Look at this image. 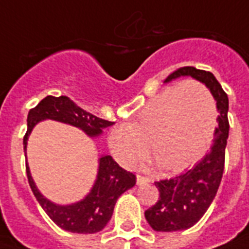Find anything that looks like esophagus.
I'll list each match as a JSON object with an SVG mask.
<instances>
[{
    "mask_svg": "<svg viewBox=\"0 0 249 249\" xmlns=\"http://www.w3.org/2000/svg\"><path fill=\"white\" fill-rule=\"evenodd\" d=\"M151 179L147 178V176H143V175H137V184L138 185H142V184H146V183H150Z\"/></svg>",
    "mask_w": 249,
    "mask_h": 249,
    "instance_id": "esophagus-1",
    "label": "esophagus"
}]
</instances>
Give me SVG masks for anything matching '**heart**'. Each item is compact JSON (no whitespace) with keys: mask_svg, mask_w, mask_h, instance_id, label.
<instances>
[{"mask_svg":"<svg viewBox=\"0 0 249 249\" xmlns=\"http://www.w3.org/2000/svg\"><path fill=\"white\" fill-rule=\"evenodd\" d=\"M217 126V106L204 83L187 79L154 95L130 124L112 129L109 145L124 166L151 153L167 171H180L201 158Z\"/></svg>","mask_w":249,"mask_h":249,"instance_id":"heart-1","label":"heart"}]
</instances>
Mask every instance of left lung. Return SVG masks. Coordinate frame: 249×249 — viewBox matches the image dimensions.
Here are the masks:
<instances>
[{
	"label": "left lung",
	"instance_id": "1",
	"mask_svg": "<svg viewBox=\"0 0 249 249\" xmlns=\"http://www.w3.org/2000/svg\"><path fill=\"white\" fill-rule=\"evenodd\" d=\"M181 75H191L206 85L217 100L219 115L213 143L208 154L185 174L154 183L159 191V198L146 210L145 218L153 230L162 232L187 230L206 213L221 184L230 128L227 119L229 98L213 74L193 66H184L171 73L164 82Z\"/></svg>",
	"mask_w": 249,
	"mask_h": 249
}]
</instances>
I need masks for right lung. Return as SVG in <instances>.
Segmentation results:
<instances>
[{
	"instance_id": "obj_1",
	"label": "right lung",
	"mask_w": 249,
	"mask_h": 249,
	"mask_svg": "<svg viewBox=\"0 0 249 249\" xmlns=\"http://www.w3.org/2000/svg\"><path fill=\"white\" fill-rule=\"evenodd\" d=\"M45 119L74 125L86 132L90 137L98 136L104 128L115 124L85 111L68 96L49 95L28 112L27 132L23 137L24 150L27 146L28 136L34 126ZM26 172L32 193L47 215L62 230L77 234H95L103 230L111 219L117 198L136 184L134 174L121 168L111 155H103L99 159L98 178L91 192L77 204L61 206L47 200L39 192L32 180L27 163Z\"/></svg>"
}]
</instances>
